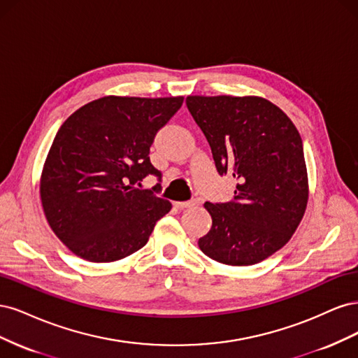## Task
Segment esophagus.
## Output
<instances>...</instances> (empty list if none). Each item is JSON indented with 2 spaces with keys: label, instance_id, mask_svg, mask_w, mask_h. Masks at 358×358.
Here are the masks:
<instances>
[{
  "label": "esophagus",
  "instance_id": "esophagus-1",
  "mask_svg": "<svg viewBox=\"0 0 358 358\" xmlns=\"http://www.w3.org/2000/svg\"><path fill=\"white\" fill-rule=\"evenodd\" d=\"M198 205V201L192 199V201H186V202H176V206L178 210H186V208H192V206Z\"/></svg>",
  "mask_w": 358,
  "mask_h": 358
}]
</instances>
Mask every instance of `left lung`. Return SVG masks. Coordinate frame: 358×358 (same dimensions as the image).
<instances>
[{
    "label": "left lung",
    "mask_w": 358,
    "mask_h": 358,
    "mask_svg": "<svg viewBox=\"0 0 358 358\" xmlns=\"http://www.w3.org/2000/svg\"><path fill=\"white\" fill-rule=\"evenodd\" d=\"M187 108L211 147L217 172L236 180L224 203L205 202V256L250 266L282 248L308 203L302 138L287 114L259 96H187Z\"/></svg>",
    "instance_id": "left-lung-1"
}]
</instances>
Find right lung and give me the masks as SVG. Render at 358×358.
<instances>
[{
  "mask_svg": "<svg viewBox=\"0 0 358 358\" xmlns=\"http://www.w3.org/2000/svg\"><path fill=\"white\" fill-rule=\"evenodd\" d=\"M182 96H103L78 108L57 131L40 196L56 236L76 256L107 263L143 248L171 202L136 187L162 174L150 162L155 136Z\"/></svg>",
  "mask_w": 358,
  "mask_h": 358,
  "instance_id": "add662e5",
  "label": "right lung"
}]
</instances>
